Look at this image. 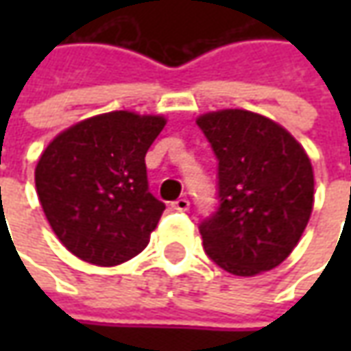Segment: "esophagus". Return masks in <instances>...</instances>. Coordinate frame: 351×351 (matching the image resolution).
Returning <instances> with one entry per match:
<instances>
[{"instance_id": "obj_1", "label": "esophagus", "mask_w": 351, "mask_h": 351, "mask_svg": "<svg viewBox=\"0 0 351 351\" xmlns=\"http://www.w3.org/2000/svg\"><path fill=\"white\" fill-rule=\"evenodd\" d=\"M171 209H173V210H187V209H189V201H187L185 197H180V199H176V201L171 203Z\"/></svg>"}]
</instances>
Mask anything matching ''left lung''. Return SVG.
<instances>
[{
	"label": "left lung",
	"mask_w": 351,
	"mask_h": 351,
	"mask_svg": "<svg viewBox=\"0 0 351 351\" xmlns=\"http://www.w3.org/2000/svg\"><path fill=\"white\" fill-rule=\"evenodd\" d=\"M219 162V207L199 224L203 248L232 276L274 269L301 240L315 176L303 146L267 117L224 109L197 119Z\"/></svg>",
	"instance_id": "left-lung-1"
}]
</instances>
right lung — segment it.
Wrapping results in <instances>:
<instances>
[{
  "label": "right lung",
  "instance_id": "add662e5",
  "mask_svg": "<svg viewBox=\"0 0 351 351\" xmlns=\"http://www.w3.org/2000/svg\"><path fill=\"white\" fill-rule=\"evenodd\" d=\"M166 119L113 111L66 128L34 169L38 201L62 244L111 267L146 248L166 205L148 191L144 156Z\"/></svg>",
  "mask_w": 351,
  "mask_h": 351
}]
</instances>
